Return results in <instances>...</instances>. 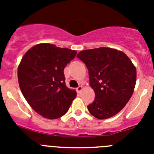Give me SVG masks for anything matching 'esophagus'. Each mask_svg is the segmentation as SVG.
Wrapping results in <instances>:
<instances>
[{
    "label": "esophagus",
    "instance_id": "1",
    "mask_svg": "<svg viewBox=\"0 0 154 154\" xmlns=\"http://www.w3.org/2000/svg\"><path fill=\"white\" fill-rule=\"evenodd\" d=\"M82 90V86H81V85H79V86L76 89V91H77V92H81V91Z\"/></svg>",
    "mask_w": 154,
    "mask_h": 154
}]
</instances>
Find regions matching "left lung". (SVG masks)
I'll use <instances>...</instances> for the list:
<instances>
[{
    "label": "left lung",
    "mask_w": 154,
    "mask_h": 154,
    "mask_svg": "<svg viewBox=\"0 0 154 154\" xmlns=\"http://www.w3.org/2000/svg\"><path fill=\"white\" fill-rule=\"evenodd\" d=\"M77 57L86 65L95 100L87 108L99 119L112 117L123 109L131 98L137 69L123 51L111 48L84 50Z\"/></svg>",
    "instance_id": "1"
}]
</instances>
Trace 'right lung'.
I'll return each instance as SVG.
<instances>
[{"label": "right lung", "mask_w": 154, "mask_h": 154, "mask_svg": "<svg viewBox=\"0 0 154 154\" xmlns=\"http://www.w3.org/2000/svg\"><path fill=\"white\" fill-rule=\"evenodd\" d=\"M75 50L48 43L38 44L23 56L17 78L23 96L37 113L49 119L68 112L75 90L65 85L64 69L75 57Z\"/></svg>", "instance_id": "add662e5"}]
</instances>
